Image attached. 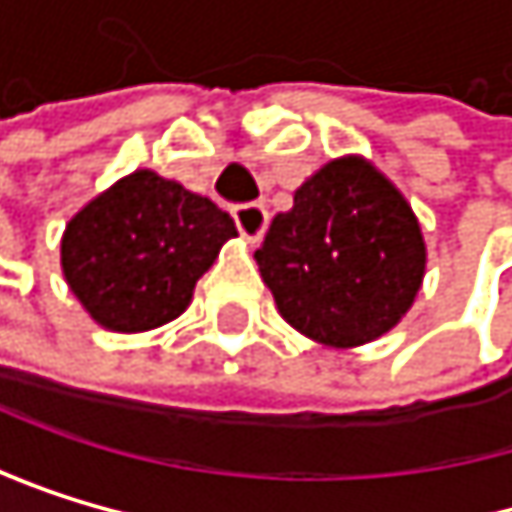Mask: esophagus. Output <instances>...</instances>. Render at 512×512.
Segmentation results:
<instances>
[{
	"mask_svg": "<svg viewBox=\"0 0 512 512\" xmlns=\"http://www.w3.org/2000/svg\"><path fill=\"white\" fill-rule=\"evenodd\" d=\"M233 221H236L239 233H242L248 242H258V239L267 233V224H270V211H267L261 202L236 205V208H233Z\"/></svg>",
	"mask_w": 512,
	"mask_h": 512,
	"instance_id": "1",
	"label": "esophagus"
}]
</instances>
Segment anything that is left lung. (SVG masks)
Returning a JSON list of instances; mask_svg holds the SVG:
<instances>
[{"label":"left lung","mask_w":512,"mask_h":512,"mask_svg":"<svg viewBox=\"0 0 512 512\" xmlns=\"http://www.w3.org/2000/svg\"><path fill=\"white\" fill-rule=\"evenodd\" d=\"M254 261L288 325L328 347H359L415 304L427 248L405 196L371 162L344 156L298 187Z\"/></svg>","instance_id":"8db88e82"}]
</instances>
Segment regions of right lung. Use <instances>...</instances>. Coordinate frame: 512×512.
I'll list each match as a JSON object with an SVG mask.
<instances>
[{
	"instance_id": "obj_1",
	"label": "right lung",
	"mask_w": 512,
	"mask_h": 512,
	"mask_svg": "<svg viewBox=\"0 0 512 512\" xmlns=\"http://www.w3.org/2000/svg\"><path fill=\"white\" fill-rule=\"evenodd\" d=\"M236 224L211 199L141 168L67 224L61 267L97 325L150 331L178 319Z\"/></svg>"
}]
</instances>
